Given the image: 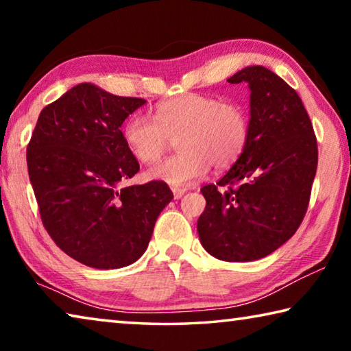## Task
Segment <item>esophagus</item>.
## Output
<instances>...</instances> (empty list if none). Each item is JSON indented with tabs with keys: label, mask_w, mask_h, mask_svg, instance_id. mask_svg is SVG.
Here are the masks:
<instances>
[{
	"label": "esophagus",
	"mask_w": 351,
	"mask_h": 351,
	"mask_svg": "<svg viewBox=\"0 0 351 351\" xmlns=\"http://www.w3.org/2000/svg\"><path fill=\"white\" fill-rule=\"evenodd\" d=\"M184 193H186V190H184V189H178V187L173 189V197H175V199L182 198Z\"/></svg>",
	"instance_id": "34e87169"
}]
</instances>
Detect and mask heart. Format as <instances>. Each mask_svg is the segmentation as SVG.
I'll list each match as a JSON object with an SVG mask.
<instances>
[{"mask_svg": "<svg viewBox=\"0 0 351 351\" xmlns=\"http://www.w3.org/2000/svg\"><path fill=\"white\" fill-rule=\"evenodd\" d=\"M249 114L234 100L182 94L158 104L153 119L134 114L123 123L125 145L138 161L154 164L178 138L180 153L147 171L148 180L186 187L209 171L239 161L249 141Z\"/></svg>", "mask_w": 351, "mask_h": 351, "instance_id": "heart-1", "label": "heart"}]
</instances>
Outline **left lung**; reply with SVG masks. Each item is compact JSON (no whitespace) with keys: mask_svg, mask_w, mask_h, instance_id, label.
I'll list each match as a JSON object with an SVG mask.
<instances>
[{"mask_svg":"<svg viewBox=\"0 0 351 351\" xmlns=\"http://www.w3.org/2000/svg\"><path fill=\"white\" fill-rule=\"evenodd\" d=\"M228 82L251 90L249 141L228 173L201 189L198 235L215 258L252 261L274 252L304 221L317 139L299 94L272 71L247 66Z\"/></svg>","mask_w":351,"mask_h":351,"instance_id":"1","label":"left lung"}]
</instances>
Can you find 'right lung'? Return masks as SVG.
Returning a JSON list of instances; mask_svg holds the SVG:
<instances>
[{
    "label": "right lung",
    "mask_w": 351,
    "mask_h": 351,
    "mask_svg": "<svg viewBox=\"0 0 351 351\" xmlns=\"http://www.w3.org/2000/svg\"><path fill=\"white\" fill-rule=\"evenodd\" d=\"M144 104L80 83L41 110L27 144L29 180L45 229L64 254L90 268L134 263L173 198L162 181L122 186L139 162L121 127Z\"/></svg>",
    "instance_id": "add662e5"
}]
</instances>
